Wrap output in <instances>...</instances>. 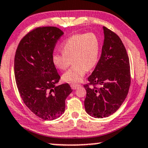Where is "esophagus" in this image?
Instances as JSON below:
<instances>
[{"label":"esophagus","mask_w":148,"mask_h":148,"mask_svg":"<svg viewBox=\"0 0 148 148\" xmlns=\"http://www.w3.org/2000/svg\"><path fill=\"white\" fill-rule=\"evenodd\" d=\"M70 86H71V87H72V89H77L78 87H80V85L77 83H71Z\"/></svg>","instance_id":"obj_1"}]
</instances>
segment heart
I'll return each instance as SVG.
<instances>
[{
	"instance_id": "b5f03b06",
	"label": "heart",
	"mask_w": 148,
	"mask_h": 148,
	"mask_svg": "<svg viewBox=\"0 0 148 148\" xmlns=\"http://www.w3.org/2000/svg\"><path fill=\"white\" fill-rule=\"evenodd\" d=\"M100 48V41L94 33L75 34L63 43L62 52L52 55V63L59 70H65L72 61V66L63 74V79L69 83H77L81 80L88 70L96 65Z\"/></svg>"
}]
</instances>
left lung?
Here are the masks:
<instances>
[{
  "label": "left lung",
  "mask_w": 148,
  "mask_h": 148,
  "mask_svg": "<svg viewBox=\"0 0 148 148\" xmlns=\"http://www.w3.org/2000/svg\"><path fill=\"white\" fill-rule=\"evenodd\" d=\"M104 40L96 68L84 85L85 108L96 118L108 117L120 107L128 95L131 77L129 58L118 35L103 27ZM99 85V87H97Z\"/></svg>",
  "instance_id": "1"
}]
</instances>
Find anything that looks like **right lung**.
<instances>
[{
	"label": "right lung",
	"instance_id": "add662e5",
	"mask_svg": "<svg viewBox=\"0 0 148 148\" xmlns=\"http://www.w3.org/2000/svg\"><path fill=\"white\" fill-rule=\"evenodd\" d=\"M63 32L55 27H37L20 41L14 59L16 85L25 105L44 120L64 113L65 99L72 91L68 83L56 86L61 77L52 61Z\"/></svg>",
	"mask_w": 148,
	"mask_h": 148
}]
</instances>
